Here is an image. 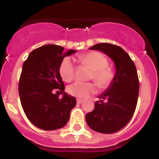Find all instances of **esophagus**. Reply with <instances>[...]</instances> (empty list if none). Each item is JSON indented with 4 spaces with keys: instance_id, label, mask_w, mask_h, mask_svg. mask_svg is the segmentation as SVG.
Wrapping results in <instances>:
<instances>
[{
    "instance_id": "1",
    "label": "esophagus",
    "mask_w": 159,
    "mask_h": 159,
    "mask_svg": "<svg viewBox=\"0 0 159 159\" xmlns=\"http://www.w3.org/2000/svg\"><path fill=\"white\" fill-rule=\"evenodd\" d=\"M76 102H77V103H82L83 102H84V99H76Z\"/></svg>"
}]
</instances>
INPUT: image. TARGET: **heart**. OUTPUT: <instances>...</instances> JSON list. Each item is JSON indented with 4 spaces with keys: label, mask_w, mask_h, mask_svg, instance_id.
I'll return each mask as SVG.
<instances>
[{
    "label": "heart",
    "mask_w": 159,
    "mask_h": 159,
    "mask_svg": "<svg viewBox=\"0 0 159 159\" xmlns=\"http://www.w3.org/2000/svg\"><path fill=\"white\" fill-rule=\"evenodd\" d=\"M77 61L81 66L88 67L91 70L89 80L95 81L100 89H106L111 86L114 80V72L108 67V60L105 56L99 52H88L79 55ZM75 67L69 57L63 59L59 67V73L62 80L65 82H70L75 76ZM96 87L92 82H75L67 87L68 94L77 98L84 99L88 95L95 93Z\"/></svg>",
    "instance_id": "heart-1"
}]
</instances>
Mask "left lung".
Here are the masks:
<instances>
[{
  "label": "left lung",
  "instance_id": "obj_1",
  "mask_svg": "<svg viewBox=\"0 0 159 159\" xmlns=\"http://www.w3.org/2000/svg\"><path fill=\"white\" fill-rule=\"evenodd\" d=\"M90 49L106 53L116 64V73L110 88L95 102V110L85 119L93 130L103 134L119 131L130 122L137 106L139 80L134 61L119 46L100 43Z\"/></svg>",
  "mask_w": 159,
  "mask_h": 159
}]
</instances>
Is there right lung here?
<instances>
[{"instance_id": "right-lung-1", "label": "right lung", "mask_w": 159, "mask_h": 159, "mask_svg": "<svg viewBox=\"0 0 159 159\" xmlns=\"http://www.w3.org/2000/svg\"><path fill=\"white\" fill-rule=\"evenodd\" d=\"M75 52L64 53L61 46L47 44L34 49L24 62L19 80L20 99L27 118L38 128L57 130L69 120L76 100L64 92L59 67L67 55ZM56 90L64 93L62 99L54 94Z\"/></svg>"}]
</instances>
